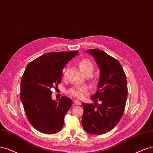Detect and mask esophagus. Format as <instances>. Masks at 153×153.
Masks as SVG:
<instances>
[{"mask_svg":"<svg viewBox=\"0 0 153 153\" xmlns=\"http://www.w3.org/2000/svg\"><path fill=\"white\" fill-rule=\"evenodd\" d=\"M74 103L76 105H81V102L78 100H74Z\"/></svg>","mask_w":153,"mask_h":153,"instance_id":"1","label":"esophagus"}]
</instances>
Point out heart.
Returning a JSON list of instances; mask_svg holds the SVG:
<instances>
[{
  "label": "heart",
  "instance_id": "1",
  "mask_svg": "<svg viewBox=\"0 0 153 153\" xmlns=\"http://www.w3.org/2000/svg\"><path fill=\"white\" fill-rule=\"evenodd\" d=\"M79 67L82 74L87 72H91L93 69V65L91 62L88 59H82L79 62ZM88 92L86 87L76 86L73 87L68 90V93L73 97L77 98H82Z\"/></svg>",
  "mask_w": 153,
  "mask_h": 153
}]
</instances>
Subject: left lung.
I'll return each instance as SVG.
<instances>
[{"instance_id": "8db88e82", "label": "left lung", "mask_w": 153, "mask_h": 153, "mask_svg": "<svg viewBox=\"0 0 153 153\" xmlns=\"http://www.w3.org/2000/svg\"><path fill=\"white\" fill-rule=\"evenodd\" d=\"M86 52L94 57L100 70L97 91L91 99L102 103H82V125L89 134L102 135L114 128L123 114L128 94L126 78L116 58L98 49Z\"/></svg>"}]
</instances>
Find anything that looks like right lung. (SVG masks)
<instances>
[{"label": "right lung", "mask_w": 153, "mask_h": 153, "mask_svg": "<svg viewBox=\"0 0 153 153\" xmlns=\"http://www.w3.org/2000/svg\"><path fill=\"white\" fill-rule=\"evenodd\" d=\"M79 52L48 53L28 64L21 81L20 97L28 120L43 134L60 131L72 104L67 97L51 98L52 88L61 82L63 68Z\"/></svg>", "instance_id": "right-lung-1"}]
</instances>
